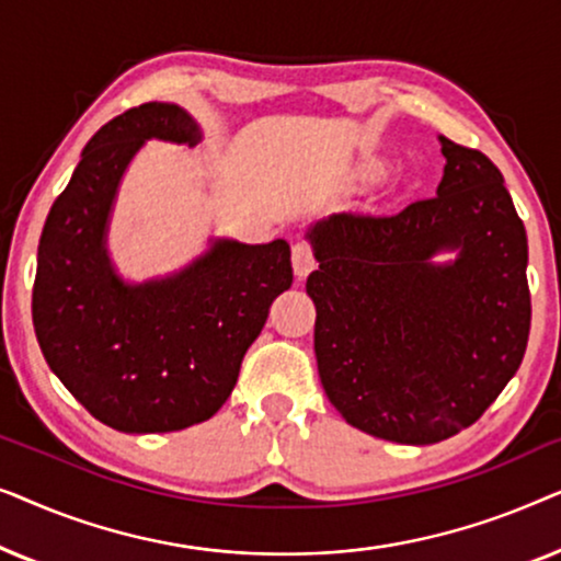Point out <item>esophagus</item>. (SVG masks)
Returning <instances> with one entry per match:
<instances>
[{
  "instance_id": "obj_1",
  "label": "esophagus",
  "mask_w": 561,
  "mask_h": 561,
  "mask_svg": "<svg viewBox=\"0 0 561 561\" xmlns=\"http://www.w3.org/2000/svg\"><path fill=\"white\" fill-rule=\"evenodd\" d=\"M313 267H317V257H313V250L309 242H296L294 244V273L296 278H306Z\"/></svg>"
}]
</instances>
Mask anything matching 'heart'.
I'll use <instances>...</instances> for the list:
<instances>
[{
    "label": "heart",
    "instance_id": "1",
    "mask_svg": "<svg viewBox=\"0 0 561 561\" xmlns=\"http://www.w3.org/2000/svg\"><path fill=\"white\" fill-rule=\"evenodd\" d=\"M370 173H375V168H370Z\"/></svg>",
    "mask_w": 561,
    "mask_h": 561
}]
</instances>
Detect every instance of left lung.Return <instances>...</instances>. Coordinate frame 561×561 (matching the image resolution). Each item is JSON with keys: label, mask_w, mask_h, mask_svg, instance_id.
Returning a JSON list of instances; mask_svg holds the SVG:
<instances>
[{"label": "left lung", "mask_w": 561, "mask_h": 561, "mask_svg": "<svg viewBox=\"0 0 561 561\" xmlns=\"http://www.w3.org/2000/svg\"><path fill=\"white\" fill-rule=\"evenodd\" d=\"M434 198L334 214L309 229L313 350L329 401L359 432L436 444L472 426L516 375L531 329L524 221L480 150L439 137ZM457 251L451 264L431 257Z\"/></svg>", "instance_id": "left-lung-1"}]
</instances>
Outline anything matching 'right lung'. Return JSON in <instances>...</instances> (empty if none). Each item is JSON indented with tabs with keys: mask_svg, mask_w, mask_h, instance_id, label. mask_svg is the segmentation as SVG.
<instances>
[{
	"mask_svg": "<svg viewBox=\"0 0 561 561\" xmlns=\"http://www.w3.org/2000/svg\"><path fill=\"white\" fill-rule=\"evenodd\" d=\"M194 145L175 104L148 102L99 129L45 219L33 324L50 370L102 424L160 434L211 419L232 393L267 309L294 283L286 240H217L181 273L125 283L106 255L119 181L145 140Z\"/></svg>",
	"mask_w": 561,
	"mask_h": 561,
	"instance_id": "right-lung-1",
	"label": "right lung"
}]
</instances>
